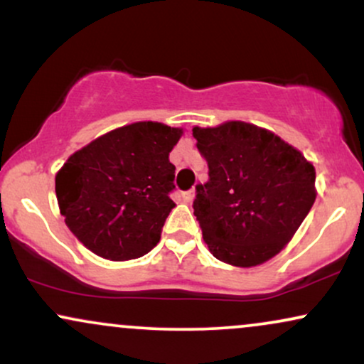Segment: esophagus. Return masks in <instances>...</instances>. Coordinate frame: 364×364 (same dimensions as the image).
<instances>
[{"mask_svg": "<svg viewBox=\"0 0 364 364\" xmlns=\"http://www.w3.org/2000/svg\"><path fill=\"white\" fill-rule=\"evenodd\" d=\"M181 198L186 201V203H191V201L195 200V188H191V190H188V191H183Z\"/></svg>", "mask_w": 364, "mask_h": 364, "instance_id": "1", "label": "esophagus"}]
</instances>
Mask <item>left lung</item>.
I'll list each match as a JSON object with an SVG mask.
<instances>
[{
	"instance_id": "8db88e82",
	"label": "left lung",
	"mask_w": 364,
	"mask_h": 364,
	"mask_svg": "<svg viewBox=\"0 0 364 364\" xmlns=\"http://www.w3.org/2000/svg\"><path fill=\"white\" fill-rule=\"evenodd\" d=\"M208 181L193 201L203 240L218 260L260 265L291 240L316 200V171L267 129L240 121L193 127Z\"/></svg>"
}]
</instances>
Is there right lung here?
Listing matches in <instances>:
<instances>
[{"instance_id":"1","label":"right lung","mask_w":364,"mask_h":364,"mask_svg":"<svg viewBox=\"0 0 364 364\" xmlns=\"http://www.w3.org/2000/svg\"><path fill=\"white\" fill-rule=\"evenodd\" d=\"M183 131L136 122L73 153L55 178L60 213L89 250L131 260L158 245L173 200L169 153Z\"/></svg>"}]
</instances>
